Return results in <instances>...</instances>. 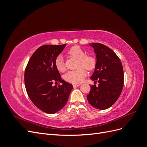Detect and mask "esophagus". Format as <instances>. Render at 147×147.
<instances>
[{
    "label": "esophagus",
    "instance_id": "esophagus-1",
    "mask_svg": "<svg viewBox=\"0 0 147 147\" xmlns=\"http://www.w3.org/2000/svg\"><path fill=\"white\" fill-rule=\"evenodd\" d=\"M80 86V84H73V86L74 88H77Z\"/></svg>",
    "mask_w": 147,
    "mask_h": 147
}]
</instances>
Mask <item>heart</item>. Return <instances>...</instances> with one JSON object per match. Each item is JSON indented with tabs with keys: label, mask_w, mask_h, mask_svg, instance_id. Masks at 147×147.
Listing matches in <instances>:
<instances>
[{
	"label": "heart",
	"mask_w": 147,
	"mask_h": 147,
	"mask_svg": "<svg viewBox=\"0 0 147 147\" xmlns=\"http://www.w3.org/2000/svg\"><path fill=\"white\" fill-rule=\"evenodd\" d=\"M68 54L71 57L78 60L77 64L78 69L69 71L64 75V78L69 83L78 84L81 83L83 78L86 76V71H91L96 68L97 64L96 57L92 55H86V51L79 46H74L68 51ZM55 65L59 72H64L65 66L63 58L61 55L57 56L55 61ZM84 68L86 69H84Z\"/></svg>",
	"instance_id": "b5f03b06"
}]
</instances>
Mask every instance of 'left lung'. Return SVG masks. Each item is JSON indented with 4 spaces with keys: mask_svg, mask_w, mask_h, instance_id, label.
<instances>
[{
    "mask_svg": "<svg viewBox=\"0 0 147 147\" xmlns=\"http://www.w3.org/2000/svg\"><path fill=\"white\" fill-rule=\"evenodd\" d=\"M96 54L97 64L91 77L96 83L91 86L87 99L93 107L105 110L115 104L124 85L123 68L118 56L110 48L99 43H91Z\"/></svg>",
    "mask_w": 147,
    "mask_h": 147,
    "instance_id": "left-lung-1",
    "label": "left lung"
}]
</instances>
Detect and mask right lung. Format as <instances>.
<instances>
[{
    "label": "right lung",
    "mask_w": 147,
    "mask_h": 147,
    "mask_svg": "<svg viewBox=\"0 0 147 147\" xmlns=\"http://www.w3.org/2000/svg\"><path fill=\"white\" fill-rule=\"evenodd\" d=\"M66 44L40 47L30 57L24 72V84L30 100L38 109L49 114L63 109L73 86L62 80L55 65L56 57ZM63 83L57 86L54 83Z\"/></svg>",
    "instance_id": "right-lung-1"
}]
</instances>
